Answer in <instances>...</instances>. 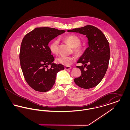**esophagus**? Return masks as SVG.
Segmentation results:
<instances>
[{"mask_svg": "<svg viewBox=\"0 0 130 130\" xmlns=\"http://www.w3.org/2000/svg\"><path fill=\"white\" fill-rule=\"evenodd\" d=\"M71 69V67H70V66H66V67H65V70H70V69Z\"/></svg>", "mask_w": 130, "mask_h": 130, "instance_id": "obj_1", "label": "esophagus"}]
</instances>
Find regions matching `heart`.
Segmentation results:
<instances>
[{
  "label": "heart",
  "mask_w": 130,
  "mask_h": 130,
  "mask_svg": "<svg viewBox=\"0 0 130 130\" xmlns=\"http://www.w3.org/2000/svg\"><path fill=\"white\" fill-rule=\"evenodd\" d=\"M63 39L73 48L74 52H79L80 51V48L79 45L80 44V40L78 37L74 35H69L64 37H63ZM58 43L59 42L58 39H55L49 44L50 50L54 55H56L58 53ZM75 60L76 58L74 56H62L57 57L56 59V62L58 64L69 66L74 63Z\"/></svg>",
  "instance_id": "b5f03b06"
}]
</instances>
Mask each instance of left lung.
<instances>
[{
  "label": "left lung",
  "mask_w": 130,
  "mask_h": 130,
  "mask_svg": "<svg viewBox=\"0 0 130 130\" xmlns=\"http://www.w3.org/2000/svg\"><path fill=\"white\" fill-rule=\"evenodd\" d=\"M85 35L88 39V47L77 61L82 65L76 66L81 74L74 79L75 83L83 89L97 86L104 77L110 57L109 43L103 33L96 27L87 25L68 30Z\"/></svg>",
  "instance_id": "1"
}]
</instances>
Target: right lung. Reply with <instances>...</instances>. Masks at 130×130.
<instances>
[{"label":"right lung","mask_w":130,"mask_h":130,"mask_svg":"<svg viewBox=\"0 0 130 130\" xmlns=\"http://www.w3.org/2000/svg\"><path fill=\"white\" fill-rule=\"evenodd\" d=\"M49 27L36 28L26 34L22 41L19 54L20 66L25 80L35 91L46 92L54 86L57 73L64 70L56 64L48 46L50 41L65 32ZM51 65V68L48 66Z\"/></svg>","instance_id":"1"}]
</instances>
